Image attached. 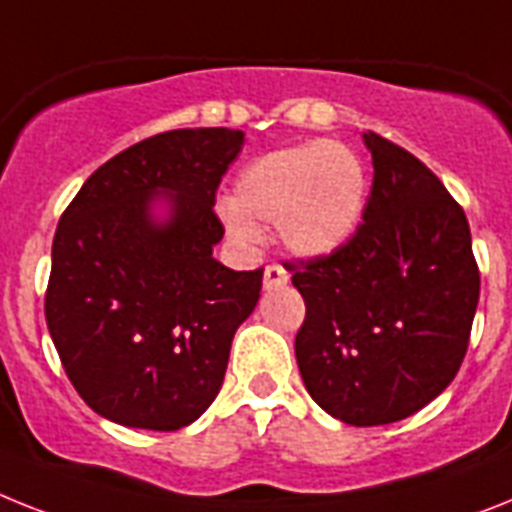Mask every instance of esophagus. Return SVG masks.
Wrapping results in <instances>:
<instances>
[{
    "label": "esophagus",
    "mask_w": 512,
    "mask_h": 512,
    "mask_svg": "<svg viewBox=\"0 0 512 512\" xmlns=\"http://www.w3.org/2000/svg\"><path fill=\"white\" fill-rule=\"evenodd\" d=\"M287 280H290V274H287L285 266L269 264L264 269V287H266V290H274V287L287 285Z\"/></svg>",
    "instance_id": "1"
}]
</instances>
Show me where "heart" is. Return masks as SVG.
<instances>
[{
	"instance_id": "obj_1",
	"label": "heart",
	"mask_w": 512,
	"mask_h": 512,
	"mask_svg": "<svg viewBox=\"0 0 512 512\" xmlns=\"http://www.w3.org/2000/svg\"><path fill=\"white\" fill-rule=\"evenodd\" d=\"M366 204V170L345 143L314 141L269 151L248 164L222 217L243 246L261 238V225H280V238L298 256L335 251L356 232Z\"/></svg>"
}]
</instances>
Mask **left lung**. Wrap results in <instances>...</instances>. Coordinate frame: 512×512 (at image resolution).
I'll return each mask as SVG.
<instances>
[{"label": "left lung", "instance_id": "8db88e82", "mask_svg": "<svg viewBox=\"0 0 512 512\" xmlns=\"http://www.w3.org/2000/svg\"><path fill=\"white\" fill-rule=\"evenodd\" d=\"M374 183L342 246L287 261L306 301L295 358L329 416L382 426L432 403L466 358L479 264L463 206L411 151L366 133Z\"/></svg>", "mask_w": 512, "mask_h": 512}]
</instances>
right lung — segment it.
<instances>
[{
  "label": "right lung",
  "instance_id": "right-lung-1",
  "mask_svg": "<svg viewBox=\"0 0 512 512\" xmlns=\"http://www.w3.org/2000/svg\"><path fill=\"white\" fill-rule=\"evenodd\" d=\"M243 141L230 128L151 135L101 164L59 217L46 327L80 398L114 424L175 432L217 398L264 277L211 256L225 235L217 188ZM159 192L173 206L162 226Z\"/></svg>",
  "mask_w": 512,
  "mask_h": 512
}]
</instances>
